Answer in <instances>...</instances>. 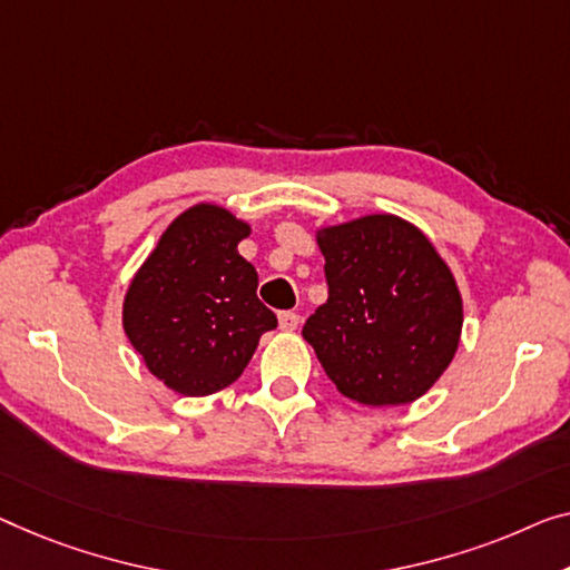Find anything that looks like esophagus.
I'll return each mask as SVG.
<instances>
[{"label":"esophagus","instance_id":"obj_1","mask_svg":"<svg viewBox=\"0 0 570 570\" xmlns=\"http://www.w3.org/2000/svg\"><path fill=\"white\" fill-rule=\"evenodd\" d=\"M278 327L286 330V333H292V330L299 327V314H296V312H282V314H278Z\"/></svg>","mask_w":570,"mask_h":570}]
</instances>
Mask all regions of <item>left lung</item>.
I'll list each match as a JSON object with an SVG mask.
<instances>
[{"label": "left lung", "instance_id": "1", "mask_svg": "<svg viewBox=\"0 0 570 570\" xmlns=\"http://www.w3.org/2000/svg\"><path fill=\"white\" fill-rule=\"evenodd\" d=\"M327 302L304 322L337 392L366 406H402L430 392L461 343L463 299L420 227L366 215L320 227Z\"/></svg>", "mask_w": 570, "mask_h": 570}]
</instances>
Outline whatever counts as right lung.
Returning <instances> with one entry per match:
<instances>
[{
	"label": "right lung",
	"mask_w": 570,
	"mask_h": 570,
	"mask_svg": "<svg viewBox=\"0 0 570 570\" xmlns=\"http://www.w3.org/2000/svg\"><path fill=\"white\" fill-rule=\"evenodd\" d=\"M250 225L219 204H194L166 227L132 276L122 327L148 371L184 396L230 386L276 314L258 299L256 268L237 253Z\"/></svg>",
	"instance_id": "obj_1"
}]
</instances>
